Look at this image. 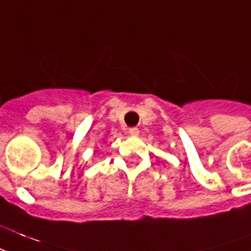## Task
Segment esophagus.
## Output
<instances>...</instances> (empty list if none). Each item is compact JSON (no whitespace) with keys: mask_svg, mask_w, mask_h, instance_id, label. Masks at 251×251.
Here are the masks:
<instances>
[{"mask_svg":"<svg viewBox=\"0 0 251 251\" xmlns=\"http://www.w3.org/2000/svg\"><path fill=\"white\" fill-rule=\"evenodd\" d=\"M129 133H130L131 136H138L140 129H138V127H130V129H129Z\"/></svg>","mask_w":251,"mask_h":251,"instance_id":"1","label":"esophagus"}]
</instances>
